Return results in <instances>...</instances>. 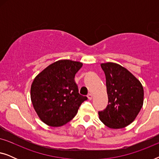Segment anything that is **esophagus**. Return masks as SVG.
<instances>
[{"label": "esophagus", "instance_id": "obj_1", "mask_svg": "<svg viewBox=\"0 0 159 159\" xmlns=\"http://www.w3.org/2000/svg\"><path fill=\"white\" fill-rule=\"evenodd\" d=\"M88 98L89 100H92V98H93V95L91 94V93H89V94L88 95Z\"/></svg>", "mask_w": 159, "mask_h": 159}]
</instances>
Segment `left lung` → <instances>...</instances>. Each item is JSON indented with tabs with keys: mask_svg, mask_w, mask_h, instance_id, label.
<instances>
[{
	"mask_svg": "<svg viewBox=\"0 0 159 159\" xmlns=\"http://www.w3.org/2000/svg\"><path fill=\"white\" fill-rule=\"evenodd\" d=\"M106 76L108 105L98 111L108 127L119 129L134 120L143 104L144 91L140 82L127 69L115 63L101 64Z\"/></svg>",
	"mask_w": 159,
	"mask_h": 159,
	"instance_id": "8db88e82",
	"label": "left lung"
}]
</instances>
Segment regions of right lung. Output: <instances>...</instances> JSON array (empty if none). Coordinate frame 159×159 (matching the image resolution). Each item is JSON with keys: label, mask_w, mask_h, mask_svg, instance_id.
<instances>
[{"label": "right lung", "mask_w": 159, "mask_h": 159, "mask_svg": "<svg viewBox=\"0 0 159 159\" xmlns=\"http://www.w3.org/2000/svg\"><path fill=\"white\" fill-rule=\"evenodd\" d=\"M82 64L60 60L49 65L34 78L31 100L38 116L51 127H61L76 116L80 106L88 99L78 92L75 74Z\"/></svg>", "instance_id": "right-lung-1"}]
</instances>
